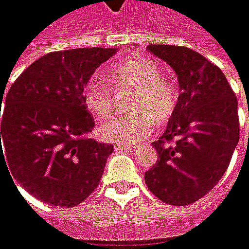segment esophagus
Returning <instances> with one entry per match:
<instances>
[{
    "mask_svg": "<svg viewBox=\"0 0 249 249\" xmlns=\"http://www.w3.org/2000/svg\"><path fill=\"white\" fill-rule=\"evenodd\" d=\"M116 150H132V146H124V144H115Z\"/></svg>",
    "mask_w": 249,
    "mask_h": 249,
    "instance_id": "obj_1",
    "label": "esophagus"
}]
</instances>
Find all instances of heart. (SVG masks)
Wrapping results in <instances>:
<instances>
[{"mask_svg":"<svg viewBox=\"0 0 249 249\" xmlns=\"http://www.w3.org/2000/svg\"><path fill=\"white\" fill-rule=\"evenodd\" d=\"M109 82L117 92L132 90L130 113L119 116L99 127V134L107 142L137 144L149 137L154 120L163 124L173 116L178 95L173 82L161 76V69L146 58H127L109 71ZM86 109L98 119H107L115 112L112 92L102 83L88 82L82 90Z\"/></svg>","mask_w":249,"mask_h":249,"instance_id":"heart-1","label":"heart"}]
</instances>
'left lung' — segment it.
Here are the masks:
<instances>
[{"label":"left lung","mask_w":249,"mask_h":249,"mask_svg":"<svg viewBox=\"0 0 249 249\" xmlns=\"http://www.w3.org/2000/svg\"><path fill=\"white\" fill-rule=\"evenodd\" d=\"M147 49L174 69L181 93L166 132L151 143L159 160L144 180L159 200L188 205L211 191L230 166L240 140L238 102L221 69L201 53L176 45Z\"/></svg>","instance_id":"8db88e82"}]
</instances>
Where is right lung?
<instances>
[{"mask_svg":"<svg viewBox=\"0 0 249 249\" xmlns=\"http://www.w3.org/2000/svg\"><path fill=\"white\" fill-rule=\"evenodd\" d=\"M115 48L51 52L11 85L1 117L0 163L29 194L52 207L85 201L102 178L113 146L89 133L95 120L82 90ZM4 92H1L2 102Z\"/></svg>","mask_w":249,"mask_h":249,"instance_id":"obj_1","label":"right lung"}]
</instances>
